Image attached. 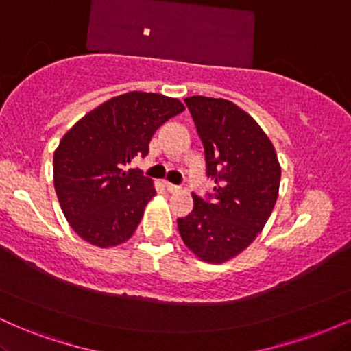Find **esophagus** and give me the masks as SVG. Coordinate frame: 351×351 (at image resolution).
I'll list each match as a JSON object with an SVG mask.
<instances>
[{
	"instance_id": "obj_1",
	"label": "esophagus",
	"mask_w": 351,
	"mask_h": 351,
	"mask_svg": "<svg viewBox=\"0 0 351 351\" xmlns=\"http://www.w3.org/2000/svg\"><path fill=\"white\" fill-rule=\"evenodd\" d=\"M163 186L167 188V191H170V193H175V191H178V186H176V184H173V183H170V181H163Z\"/></svg>"
}]
</instances>
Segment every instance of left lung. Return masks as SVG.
<instances>
[{
	"instance_id": "left-lung-1",
	"label": "left lung",
	"mask_w": 351,
	"mask_h": 351,
	"mask_svg": "<svg viewBox=\"0 0 351 351\" xmlns=\"http://www.w3.org/2000/svg\"><path fill=\"white\" fill-rule=\"evenodd\" d=\"M204 147L215 193L193 195V211L178 219L186 247L209 264L236 257L263 231L279 196L280 165L259 123L224 99H184Z\"/></svg>"
}]
</instances>
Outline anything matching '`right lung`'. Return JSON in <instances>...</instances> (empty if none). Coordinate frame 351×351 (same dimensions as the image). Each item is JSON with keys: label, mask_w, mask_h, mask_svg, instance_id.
<instances>
[{"label": "right lung", "mask_w": 351, "mask_h": 351, "mask_svg": "<svg viewBox=\"0 0 351 351\" xmlns=\"http://www.w3.org/2000/svg\"><path fill=\"white\" fill-rule=\"evenodd\" d=\"M183 110L178 99L128 92L95 107L62 136L54 152V188L75 234L97 247L130 239L155 186L125 168L147 156L156 128Z\"/></svg>", "instance_id": "1"}]
</instances>
